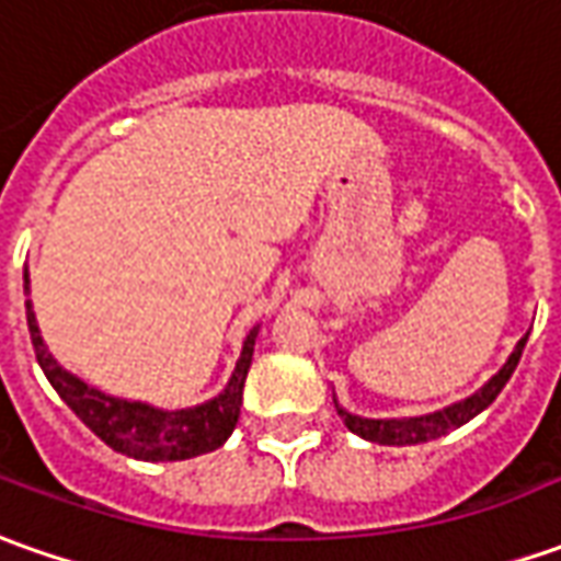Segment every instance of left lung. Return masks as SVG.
<instances>
[{
    "mask_svg": "<svg viewBox=\"0 0 561 561\" xmlns=\"http://www.w3.org/2000/svg\"><path fill=\"white\" fill-rule=\"evenodd\" d=\"M525 341H528V334H525L519 344H516V350L506 356V362L501 365V371L491 377L485 387H479L472 396L460 399L455 405H445V409L439 411L417 414V417H377L375 421V417L350 414L344 405H337V396H334V409H337V414H341V421H344L350 433H356V436H362V439L368 442H377V445H421V442L439 439L445 433H451L457 426H463L467 421H472L476 414H482V411L489 409L491 402L497 399V392L504 390L506 380L513 377L516 365H519Z\"/></svg>",
    "mask_w": 561,
    "mask_h": 561,
    "instance_id": "left-lung-1",
    "label": "left lung"
}]
</instances>
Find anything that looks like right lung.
Masks as SVG:
<instances>
[{"label":"right lung","mask_w":561,"mask_h":561,"mask_svg":"<svg viewBox=\"0 0 561 561\" xmlns=\"http://www.w3.org/2000/svg\"><path fill=\"white\" fill-rule=\"evenodd\" d=\"M24 295H30V273L24 266ZM26 325H30V341L36 350V362L55 387L57 396L76 411V417L89 426L94 436L135 460H186V457L208 455L230 439V433L239 424V405H242V387L249 377L251 356H254V341H257V325L245 334L242 353L236 359L227 387L217 392L215 399L193 405V409L165 411L147 405V402H131L101 392L98 387L85 383L82 377L67 371L60 362L48 353L42 341L39 322L33 304L26 300Z\"/></svg>","instance_id":"right-lung-1"}]
</instances>
